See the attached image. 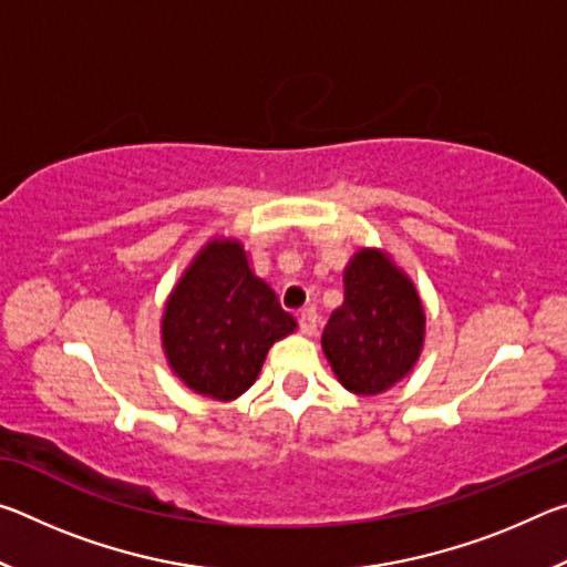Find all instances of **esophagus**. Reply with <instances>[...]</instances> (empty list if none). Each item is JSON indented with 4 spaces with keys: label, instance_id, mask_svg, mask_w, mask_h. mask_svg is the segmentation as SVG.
<instances>
[{
    "label": "esophagus",
    "instance_id": "1",
    "mask_svg": "<svg viewBox=\"0 0 567 567\" xmlns=\"http://www.w3.org/2000/svg\"><path fill=\"white\" fill-rule=\"evenodd\" d=\"M297 320H300V332L307 334V338H312V334L318 332V312H315L312 307H310V310H302L300 318H297Z\"/></svg>",
    "mask_w": 567,
    "mask_h": 567
}]
</instances>
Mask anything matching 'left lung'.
I'll list each match as a JSON object with an SVG mask.
<instances>
[{
    "instance_id": "8db88e82",
    "label": "left lung",
    "mask_w": 567,
    "mask_h": 567,
    "mask_svg": "<svg viewBox=\"0 0 567 567\" xmlns=\"http://www.w3.org/2000/svg\"><path fill=\"white\" fill-rule=\"evenodd\" d=\"M342 282L344 302L322 332V352L344 390L380 395L415 370L425 344V307L415 282L380 247H360Z\"/></svg>"
}]
</instances>
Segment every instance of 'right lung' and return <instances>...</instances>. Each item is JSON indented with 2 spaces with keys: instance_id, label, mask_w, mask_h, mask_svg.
I'll return each instance as SVG.
<instances>
[{
  "instance_id": "1",
  "label": "right lung",
  "mask_w": 567,
  "mask_h": 567,
  "mask_svg": "<svg viewBox=\"0 0 567 567\" xmlns=\"http://www.w3.org/2000/svg\"><path fill=\"white\" fill-rule=\"evenodd\" d=\"M295 330L297 320L255 275L245 245L225 235L192 257L159 322L169 370L192 392L219 402L249 390L272 344Z\"/></svg>"
}]
</instances>
